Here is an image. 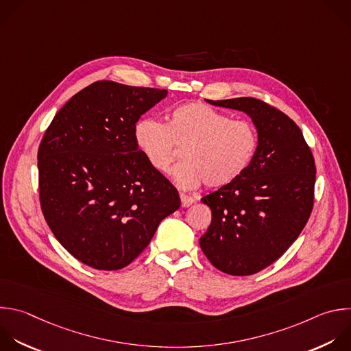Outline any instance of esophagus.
Instances as JSON below:
<instances>
[{
    "label": "esophagus",
    "mask_w": 351,
    "mask_h": 351,
    "mask_svg": "<svg viewBox=\"0 0 351 351\" xmlns=\"http://www.w3.org/2000/svg\"><path fill=\"white\" fill-rule=\"evenodd\" d=\"M180 199H182V206H184V208H187V206H190V205H193L195 202L194 197H191L189 194H184V193L180 194Z\"/></svg>",
    "instance_id": "34e87169"
}]
</instances>
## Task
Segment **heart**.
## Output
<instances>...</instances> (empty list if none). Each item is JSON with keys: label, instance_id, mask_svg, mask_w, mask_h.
Listing matches in <instances>:
<instances>
[{"label": "heart", "instance_id": "heart-1", "mask_svg": "<svg viewBox=\"0 0 351 351\" xmlns=\"http://www.w3.org/2000/svg\"><path fill=\"white\" fill-rule=\"evenodd\" d=\"M135 142L149 164L168 173L183 149L182 160L172 176L176 184L193 190L223 187L245 173L252 164L259 134L248 120L231 117L201 101L173 107L167 123L142 119L135 127Z\"/></svg>", "mask_w": 351, "mask_h": 351}]
</instances>
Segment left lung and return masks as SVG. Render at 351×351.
Here are the masks:
<instances>
[{
	"label": "left lung",
	"instance_id": "left-lung-1",
	"mask_svg": "<svg viewBox=\"0 0 351 351\" xmlns=\"http://www.w3.org/2000/svg\"><path fill=\"white\" fill-rule=\"evenodd\" d=\"M206 101L245 111L259 134L245 173L201 198L212 210L202 252L226 274L251 276L281 258L304 228L314 205V157L300 128L277 107L255 97Z\"/></svg>",
	"mask_w": 351,
	"mask_h": 351
}]
</instances>
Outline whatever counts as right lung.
I'll return each instance as SVG.
<instances>
[{
	"label": "right lung",
	"instance_id": "add662e5",
	"mask_svg": "<svg viewBox=\"0 0 351 351\" xmlns=\"http://www.w3.org/2000/svg\"><path fill=\"white\" fill-rule=\"evenodd\" d=\"M167 89L96 81L53 117L38 147L43 215L81 263L120 270L180 206L175 186L135 142V127Z\"/></svg>",
	"mask_w": 351,
	"mask_h": 351
}]
</instances>
